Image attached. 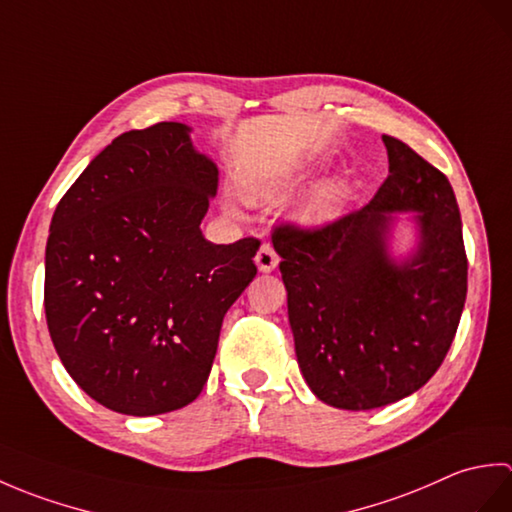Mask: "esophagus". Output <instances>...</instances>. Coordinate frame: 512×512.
<instances>
[{"label":"esophagus","mask_w":512,"mask_h":512,"mask_svg":"<svg viewBox=\"0 0 512 512\" xmlns=\"http://www.w3.org/2000/svg\"><path fill=\"white\" fill-rule=\"evenodd\" d=\"M255 264L259 268V273H273L279 264V255L270 244H262V248H259L255 255Z\"/></svg>","instance_id":"obj_1"}]
</instances>
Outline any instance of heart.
Masks as SVG:
<instances>
[{"mask_svg":"<svg viewBox=\"0 0 512 512\" xmlns=\"http://www.w3.org/2000/svg\"><path fill=\"white\" fill-rule=\"evenodd\" d=\"M308 169V162H299L297 167H292L288 171L281 173V176L275 178H250L242 182V195L248 202H259L262 198H268L270 193H275L277 189L286 187L290 182H297L303 171ZM341 200V184L336 180H328L319 184L317 189L312 191V195L306 202V220L308 222H325L330 220L334 215L336 206H339ZM228 211L233 213L231 206H228Z\"/></svg>","mask_w":512,"mask_h":512,"instance_id":"heart-1","label":"heart"}]
</instances>
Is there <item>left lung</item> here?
Listing matches in <instances>:
<instances>
[{
	"label": "left lung",
	"instance_id": "8db88e82",
	"mask_svg": "<svg viewBox=\"0 0 512 512\" xmlns=\"http://www.w3.org/2000/svg\"><path fill=\"white\" fill-rule=\"evenodd\" d=\"M389 176L374 200L317 231L277 226L301 374L336 409L407 398L438 372L466 301V253L451 184L416 151L383 136ZM398 212L417 242L390 253Z\"/></svg>",
	"mask_w": 512,
	"mask_h": 512
}]
</instances>
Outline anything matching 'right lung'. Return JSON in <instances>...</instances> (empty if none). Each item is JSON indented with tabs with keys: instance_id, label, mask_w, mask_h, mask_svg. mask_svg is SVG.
Returning <instances> with one entry per match:
<instances>
[{
	"instance_id": "obj_1",
	"label": "right lung",
	"mask_w": 512,
	"mask_h": 512,
	"mask_svg": "<svg viewBox=\"0 0 512 512\" xmlns=\"http://www.w3.org/2000/svg\"><path fill=\"white\" fill-rule=\"evenodd\" d=\"M215 193L217 167L191 127L158 123L114 138L57 204L46 321L63 367L99 405L156 416L200 396L259 250L253 237L202 235Z\"/></svg>"
}]
</instances>
